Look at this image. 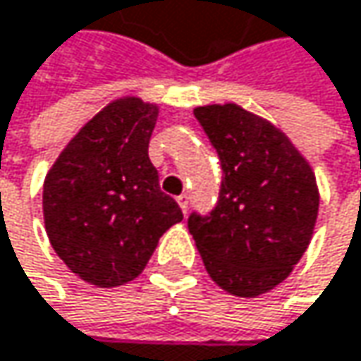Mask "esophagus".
Wrapping results in <instances>:
<instances>
[{
  "label": "esophagus",
  "mask_w": 361,
  "mask_h": 361,
  "mask_svg": "<svg viewBox=\"0 0 361 361\" xmlns=\"http://www.w3.org/2000/svg\"><path fill=\"white\" fill-rule=\"evenodd\" d=\"M177 203H179V207H182L184 214H188V205H190V197L188 195H179L177 197Z\"/></svg>",
  "instance_id": "obj_1"
}]
</instances>
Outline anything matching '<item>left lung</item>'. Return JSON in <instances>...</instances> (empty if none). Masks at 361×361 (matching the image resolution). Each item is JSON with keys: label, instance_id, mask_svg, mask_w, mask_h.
<instances>
[{"label": "left lung", "instance_id": "obj_1", "mask_svg": "<svg viewBox=\"0 0 361 361\" xmlns=\"http://www.w3.org/2000/svg\"><path fill=\"white\" fill-rule=\"evenodd\" d=\"M218 152L222 184L216 207L188 218L209 277L254 298L279 286L309 247L319 192L315 173L269 120L235 103L195 109Z\"/></svg>", "mask_w": 361, "mask_h": 361}]
</instances>
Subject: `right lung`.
<instances>
[{
    "mask_svg": "<svg viewBox=\"0 0 361 361\" xmlns=\"http://www.w3.org/2000/svg\"><path fill=\"white\" fill-rule=\"evenodd\" d=\"M158 107L137 97L111 101L67 143L44 182L50 245L97 288L133 281L158 239L184 220L160 190L147 145Z\"/></svg>",
    "mask_w": 361,
    "mask_h": 361,
    "instance_id": "1",
    "label": "right lung"
}]
</instances>
